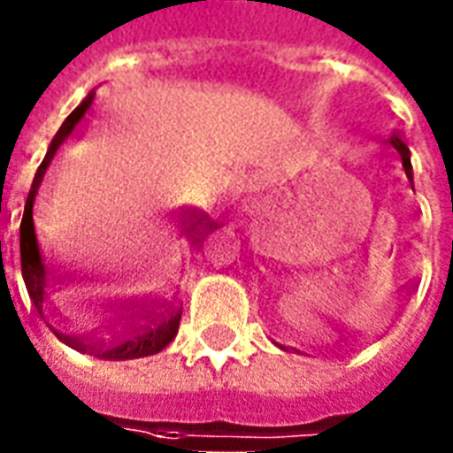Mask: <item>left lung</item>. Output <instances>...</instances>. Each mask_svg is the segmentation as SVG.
Masks as SVG:
<instances>
[{
  "label": "left lung",
  "mask_w": 453,
  "mask_h": 453,
  "mask_svg": "<svg viewBox=\"0 0 453 453\" xmlns=\"http://www.w3.org/2000/svg\"><path fill=\"white\" fill-rule=\"evenodd\" d=\"M388 144H393V147H395V150H397V154H400V158H403L404 173H407L411 187H414V175H411V161H410V147H407V144H404L403 140H400V137L395 135V133H393V135L388 137Z\"/></svg>",
  "instance_id": "1"
}]
</instances>
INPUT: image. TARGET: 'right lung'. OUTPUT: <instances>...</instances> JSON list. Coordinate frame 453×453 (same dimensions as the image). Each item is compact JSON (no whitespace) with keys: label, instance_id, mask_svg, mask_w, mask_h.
Segmentation results:
<instances>
[{"label":"right lung","instance_id":"right-lung-1","mask_svg":"<svg viewBox=\"0 0 453 453\" xmlns=\"http://www.w3.org/2000/svg\"><path fill=\"white\" fill-rule=\"evenodd\" d=\"M93 97H96V90H90L88 96L83 97L81 104L65 119V124L60 126L56 137L50 140L49 151H46L42 165L37 168V175L32 180V189L27 194V201H25L23 222H20V266H23V280L25 288H27V295H30L32 303L37 306L42 318H46V299L50 295L53 273H50L46 257L42 252V245H39L37 226H35V198H37L46 170L53 164L56 151L74 133V128L81 124V119L88 114ZM198 241H201V236L191 238L194 245ZM180 318H182V309L175 306V303L151 302L128 306L111 320L110 327H104L103 332H96V334L65 336L60 329H56V325L49 323V318H46V325L60 339L70 343L72 349L81 350V353H88V356L100 357V360H135V357L157 356L158 350H164L175 339L177 329H180Z\"/></svg>","mask_w":453,"mask_h":453}]
</instances>
